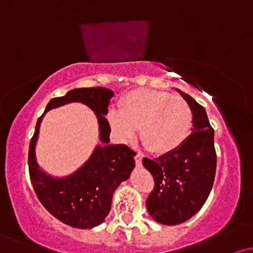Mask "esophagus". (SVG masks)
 Segmentation results:
<instances>
[{
	"instance_id": "34e87169",
	"label": "esophagus",
	"mask_w": 253,
	"mask_h": 253,
	"mask_svg": "<svg viewBox=\"0 0 253 253\" xmlns=\"http://www.w3.org/2000/svg\"><path fill=\"white\" fill-rule=\"evenodd\" d=\"M134 161H135V164L138 165V167H140L141 165V161H143V155L141 153H136V155L134 156Z\"/></svg>"
}]
</instances>
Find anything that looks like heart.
I'll return each mask as SVG.
<instances>
[{
	"label": "heart",
	"instance_id": "heart-1",
	"mask_svg": "<svg viewBox=\"0 0 253 253\" xmlns=\"http://www.w3.org/2000/svg\"><path fill=\"white\" fill-rule=\"evenodd\" d=\"M109 124L123 139L139 129L141 143L155 153L178 149L189 135L193 114L187 101L156 90H135L120 104V112L109 113Z\"/></svg>",
	"mask_w": 253,
	"mask_h": 253
}]
</instances>
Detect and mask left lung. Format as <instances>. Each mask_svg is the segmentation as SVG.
<instances>
[{
	"label": "left lung",
	"mask_w": 253,
	"mask_h": 253,
	"mask_svg": "<svg viewBox=\"0 0 253 253\" xmlns=\"http://www.w3.org/2000/svg\"><path fill=\"white\" fill-rule=\"evenodd\" d=\"M177 91L191 109V134L178 149L155 161L143 159L155 179L146 208L153 220L163 225H178L201 210L210 196L216 170L214 129L207 113L189 95Z\"/></svg>",
	"instance_id": "left-lung-1"
}]
</instances>
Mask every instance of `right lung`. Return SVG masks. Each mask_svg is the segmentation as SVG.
<instances>
[{
    "label": "right lung",
    "mask_w": 253,
    "mask_h": 253,
    "mask_svg": "<svg viewBox=\"0 0 253 253\" xmlns=\"http://www.w3.org/2000/svg\"><path fill=\"white\" fill-rule=\"evenodd\" d=\"M114 92L107 88H78L62 97H54L45 112L70 102H81L95 112L100 140L90 158L77 171L63 179L48 176L35 159V144L42 117L38 119L28 151L30 177L38 199L54 217L71 227L92 228L108 215L112 197L121 182L128 178L135 167V152L127 145H110V126L104 115Z\"/></svg>",
    "instance_id": "obj_1"
}]
</instances>
